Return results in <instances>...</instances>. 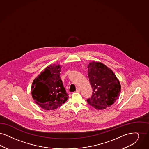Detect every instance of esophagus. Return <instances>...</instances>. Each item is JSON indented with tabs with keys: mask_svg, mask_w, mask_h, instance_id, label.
<instances>
[{
	"mask_svg": "<svg viewBox=\"0 0 149 149\" xmlns=\"http://www.w3.org/2000/svg\"><path fill=\"white\" fill-rule=\"evenodd\" d=\"M76 92H80V90L79 89V88H77V90H76Z\"/></svg>",
	"mask_w": 149,
	"mask_h": 149,
	"instance_id": "34e87169",
	"label": "esophagus"
}]
</instances>
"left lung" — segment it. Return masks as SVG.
Listing matches in <instances>:
<instances>
[{"mask_svg": "<svg viewBox=\"0 0 149 149\" xmlns=\"http://www.w3.org/2000/svg\"><path fill=\"white\" fill-rule=\"evenodd\" d=\"M88 76L93 94L87 100L97 110H104L114 104L121 92V84L113 71L101 62L95 61L88 65Z\"/></svg>", "mask_w": 149, "mask_h": 149, "instance_id": "obj_1", "label": "left lung"}]
</instances>
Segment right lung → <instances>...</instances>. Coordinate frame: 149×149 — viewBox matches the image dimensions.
Listing matches in <instances>:
<instances>
[{"label": "right lung", "mask_w": 149, "mask_h": 149, "mask_svg": "<svg viewBox=\"0 0 149 149\" xmlns=\"http://www.w3.org/2000/svg\"><path fill=\"white\" fill-rule=\"evenodd\" d=\"M62 65H49L33 80L31 87L34 102L45 110H53L65 104L68 98L60 72Z\"/></svg>", "instance_id": "right-lung-1"}]
</instances>
